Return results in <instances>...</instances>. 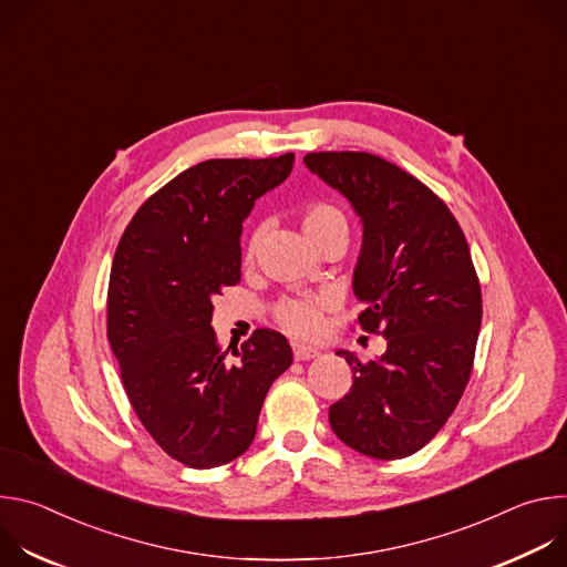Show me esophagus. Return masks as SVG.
Returning <instances> with one entry per match:
<instances>
[{"label":"esophagus","mask_w":567,"mask_h":567,"mask_svg":"<svg viewBox=\"0 0 567 567\" xmlns=\"http://www.w3.org/2000/svg\"><path fill=\"white\" fill-rule=\"evenodd\" d=\"M293 357L296 361H309L318 357V350L311 346H302V343H293Z\"/></svg>","instance_id":"obj_1"}]
</instances>
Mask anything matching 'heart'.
<instances>
[{"label":"heart","mask_w":567,"mask_h":567,"mask_svg":"<svg viewBox=\"0 0 567 567\" xmlns=\"http://www.w3.org/2000/svg\"><path fill=\"white\" fill-rule=\"evenodd\" d=\"M300 226L302 233L307 235V239L311 245H320L322 239L334 237V235H350V221L348 215L330 204V202H313L307 204L300 210ZM260 241V233H254L249 245H247V258L256 256ZM328 309V298L326 296H313V293H305V296H289L282 298L276 307H274V316L278 326L293 334V337H313L320 330L322 322V311Z\"/></svg>","instance_id":"1"}]
</instances>
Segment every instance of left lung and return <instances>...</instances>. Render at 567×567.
Segmentation results:
<instances>
[{"instance_id": "left-lung-1", "label": "left lung", "mask_w": 567, "mask_h": 567, "mask_svg": "<svg viewBox=\"0 0 567 567\" xmlns=\"http://www.w3.org/2000/svg\"><path fill=\"white\" fill-rule=\"evenodd\" d=\"M305 166L363 221L357 322L388 339L377 361L339 352L354 381L330 406L332 431L374 460L413 455L453 415L473 370L482 291L466 237L429 186L377 154L309 152Z\"/></svg>"}]
</instances>
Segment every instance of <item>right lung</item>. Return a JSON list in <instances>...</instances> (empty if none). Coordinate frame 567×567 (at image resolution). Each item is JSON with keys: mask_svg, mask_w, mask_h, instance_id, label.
<instances>
[{"mask_svg": "<svg viewBox=\"0 0 567 567\" xmlns=\"http://www.w3.org/2000/svg\"><path fill=\"white\" fill-rule=\"evenodd\" d=\"M291 166V152L202 161L143 202L116 247L107 339L123 388L152 440L190 468L251 446L265 396L291 365L280 332L256 330L228 354L210 328L213 298L241 276V221Z\"/></svg>", "mask_w": 567, "mask_h": 567, "instance_id": "add662e5", "label": "right lung"}]
</instances>
